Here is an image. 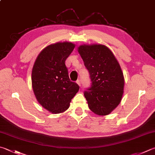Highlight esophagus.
<instances>
[{"instance_id":"34e87169","label":"esophagus","mask_w":155,"mask_h":155,"mask_svg":"<svg viewBox=\"0 0 155 155\" xmlns=\"http://www.w3.org/2000/svg\"><path fill=\"white\" fill-rule=\"evenodd\" d=\"M76 83L78 84L79 86H81V80H78L77 81H76Z\"/></svg>"}]
</instances>
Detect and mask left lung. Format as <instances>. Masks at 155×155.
<instances>
[{
  "label": "left lung",
  "instance_id": "left-lung-1",
  "mask_svg": "<svg viewBox=\"0 0 155 155\" xmlns=\"http://www.w3.org/2000/svg\"><path fill=\"white\" fill-rule=\"evenodd\" d=\"M78 51L88 70L92 86L84 92L88 107L98 115H107L120 103L125 80L119 62L103 45H82Z\"/></svg>",
  "mask_w": 155,
  "mask_h": 155
}]
</instances>
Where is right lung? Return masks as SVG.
<instances>
[{
  "label": "right lung",
  "instance_id": "1",
  "mask_svg": "<svg viewBox=\"0 0 155 155\" xmlns=\"http://www.w3.org/2000/svg\"><path fill=\"white\" fill-rule=\"evenodd\" d=\"M75 46L71 42L47 46L38 55L32 68V89L36 100L53 114L65 111L80 88L70 80L65 63Z\"/></svg>",
  "mask_w": 155,
  "mask_h": 155
}]
</instances>
